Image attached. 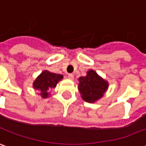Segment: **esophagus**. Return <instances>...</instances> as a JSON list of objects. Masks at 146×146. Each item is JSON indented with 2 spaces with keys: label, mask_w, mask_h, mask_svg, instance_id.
Segmentation results:
<instances>
[{
  "label": "esophagus",
  "mask_w": 146,
  "mask_h": 146,
  "mask_svg": "<svg viewBox=\"0 0 146 146\" xmlns=\"http://www.w3.org/2000/svg\"><path fill=\"white\" fill-rule=\"evenodd\" d=\"M68 78L70 79V80H73V78H74V75L72 74V73H69V74H68Z\"/></svg>",
  "instance_id": "34e87169"
}]
</instances>
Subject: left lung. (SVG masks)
<instances>
[{
	"label": "left lung",
	"mask_w": 146,
	"mask_h": 146,
	"mask_svg": "<svg viewBox=\"0 0 146 146\" xmlns=\"http://www.w3.org/2000/svg\"><path fill=\"white\" fill-rule=\"evenodd\" d=\"M78 90L84 101L93 103L103 97L108 89V82L99 77L94 70L87 72L86 77L79 78Z\"/></svg>",
	"instance_id": "8db88e82"
}]
</instances>
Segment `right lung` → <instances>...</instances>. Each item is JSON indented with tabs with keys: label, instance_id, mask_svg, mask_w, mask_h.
<instances>
[{
	"label": "right lung",
	"instance_id": "add662e5",
	"mask_svg": "<svg viewBox=\"0 0 146 146\" xmlns=\"http://www.w3.org/2000/svg\"><path fill=\"white\" fill-rule=\"evenodd\" d=\"M63 78V76L60 74L50 73L49 71L44 70L39 77L36 79L33 83V88L40 90L41 93L40 95L42 98L48 97V90L52 88H55L56 84Z\"/></svg>",
	"mask_w": 146,
	"mask_h": 146
}]
</instances>
